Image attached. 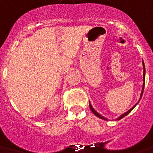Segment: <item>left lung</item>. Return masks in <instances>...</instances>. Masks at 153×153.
<instances>
[{
	"label": "left lung",
	"instance_id": "1",
	"mask_svg": "<svg viewBox=\"0 0 153 153\" xmlns=\"http://www.w3.org/2000/svg\"><path fill=\"white\" fill-rule=\"evenodd\" d=\"M143 88H142V91H141V95H140V99L142 98V96H143V90H144V86H145V75H146V68H145V64H144V62H143ZM139 100V101H140ZM139 103V102H137V103L136 104V105H135V106H132V108H131L130 109H129V110H128V111L127 112H126L125 113H123V114H122L121 115V116H120V117H118V118H117L116 119V120H121V119L122 118H123L124 117H126V115H128L129 114V113H130L131 111H132V109H134V107L135 106H136V105H137V104ZM90 109H91V111L93 112V114L94 115H96V116H97V117H99V118H100V119H102V120H107V119L106 118H105V117H102V115H100V113H98V112H97L95 110V109H93V106H92V105H91V103H90Z\"/></svg>",
	"mask_w": 153,
	"mask_h": 153
}]
</instances>
